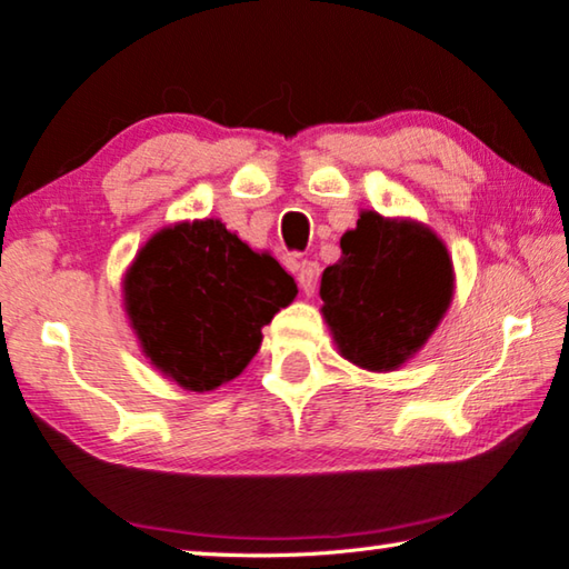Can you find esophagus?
I'll use <instances>...</instances> for the list:
<instances>
[{
  "label": "esophagus",
  "instance_id": "esophagus-1",
  "mask_svg": "<svg viewBox=\"0 0 569 569\" xmlns=\"http://www.w3.org/2000/svg\"><path fill=\"white\" fill-rule=\"evenodd\" d=\"M293 273L299 278V286L303 288V293H313L317 291V281H319V263L313 260H296L293 263Z\"/></svg>",
  "mask_w": 569,
  "mask_h": 569
}]
</instances>
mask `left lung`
Instances as JSON below:
<instances>
[{
	"label": "left lung",
	"instance_id": "1",
	"mask_svg": "<svg viewBox=\"0 0 569 569\" xmlns=\"http://www.w3.org/2000/svg\"><path fill=\"white\" fill-rule=\"evenodd\" d=\"M321 276L323 319L341 357L387 372L426 345L453 293L448 250L418 222L362 212Z\"/></svg>",
	"mask_w": 569,
	"mask_h": 569
}]
</instances>
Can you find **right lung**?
Listing matches in <instances>:
<instances>
[{
	"instance_id": "add662e5",
	"label": "right lung",
	"mask_w": 569,
	"mask_h": 569,
	"mask_svg": "<svg viewBox=\"0 0 569 569\" xmlns=\"http://www.w3.org/2000/svg\"><path fill=\"white\" fill-rule=\"evenodd\" d=\"M126 311L147 357L184 390L207 392L256 357L296 283L268 252H252L220 220L157 232L123 281Z\"/></svg>"
}]
</instances>
